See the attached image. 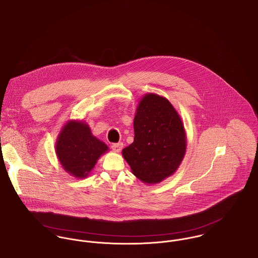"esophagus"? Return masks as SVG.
Instances as JSON below:
<instances>
[{
	"mask_svg": "<svg viewBox=\"0 0 258 258\" xmlns=\"http://www.w3.org/2000/svg\"><path fill=\"white\" fill-rule=\"evenodd\" d=\"M122 147H123L122 143H117V144H113V145L111 146V149H112V151H113L114 153H119V152L122 150Z\"/></svg>",
	"mask_w": 258,
	"mask_h": 258,
	"instance_id": "34e87169",
	"label": "esophagus"
}]
</instances>
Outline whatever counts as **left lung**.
Here are the masks:
<instances>
[{
  "instance_id": "obj_1",
  "label": "left lung",
  "mask_w": 258,
  "mask_h": 258,
  "mask_svg": "<svg viewBox=\"0 0 258 258\" xmlns=\"http://www.w3.org/2000/svg\"><path fill=\"white\" fill-rule=\"evenodd\" d=\"M134 130V143L121 152L132 172L149 184L172 175L186 152L185 130L173 105L164 97L146 94L138 104Z\"/></svg>"
}]
</instances>
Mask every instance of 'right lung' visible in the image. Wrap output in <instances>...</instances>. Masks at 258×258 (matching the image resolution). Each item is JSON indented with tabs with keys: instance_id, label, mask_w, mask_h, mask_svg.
<instances>
[{
	"instance_id": "add662e5",
	"label": "right lung",
	"mask_w": 258,
	"mask_h": 258,
	"mask_svg": "<svg viewBox=\"0 0 258 258\" xmlns=\"http://www.w3.org/2000/svg\"><path fill=\"white\" fill-rule=\"evenodd\" d=\"M54 151L64 171L77 178H85L108 147L92 134L86 121L71 119L59 132Z\"/></svg>"
}]
</instances>
